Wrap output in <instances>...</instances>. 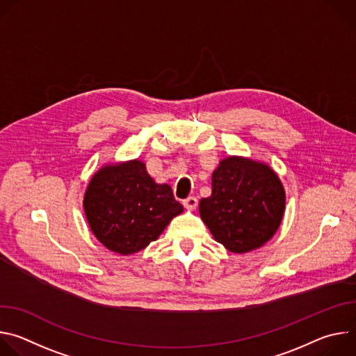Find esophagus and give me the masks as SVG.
<instances>
[{"mask_svg":"<svg viewBox=\"0 0 356 356\" xmlns=\"http://www.w3.org/2000/svg\"><path fill=\"white\" fill-rule=\"evenodd\" d=\"M197 204H198V201H197V198L193 197V195H190V197H187L186 200H183V206H184L186 209H188V210H194V209L197 207Z\"/></svg>","mask_w":356,"mask_h":356,"instance_id":"esophagus-1","label":"esophagus"}]
</instances>
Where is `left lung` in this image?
I'll list each match as a JSON object with an SVG mask.
<instances>
[{
  "instance_id": "left-lung-1",
  "label": "left lung",
  "mask_w": 356,
  "mask_h": 356,
  "mask_svg": "<svg viewBox=\"0 0 356 356\" xmlns=\"http://www.w3.org/2000/svg\"><path fill=\"white\" fill-rule=\"evenodd\" d=\"M211 187V195L200 201V216L214 239L228 250L258 249L276 234L286 194L266 163L241 156L222 159L213 172Z\"/></svg>"
}]
</instances>
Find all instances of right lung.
I'll return each mask as SVG.
<instances>
[{"mask_svg": "<svg viewBox=\"0 0 356 356\" xmlns=\"http://www.w3.org/2000/svg\"><path fill=\"white\" fill-rule=\"evenodd\" d=\"M83 206L95 238L120 255L156 241L183 213L172 187L158 184L138 159L101 168L88 183Z\"/></svg>", "mask_w": 356, "mask_h": 356, "instance_id": "right-lung-1", "label": "right lung"}]
</instances>
